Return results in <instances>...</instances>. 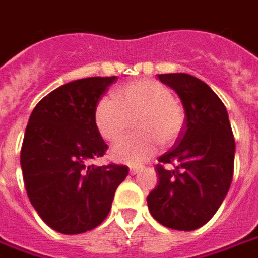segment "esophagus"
<instances>
[{"label": "esophagus", "instance_id": "1", "mask_svg": "<svg viewBox=\"0 0 258 258\" xmlns=\"http://www.w3.org/2000/svg\"><path fill=\"white\" fill-rule=\"evenodd\" d=\"M139 171H141V168H139V166H134V165H131V166H129V172L132 173V175L138 173Z\"/></svg>", "mask_w": 258, "mask_h": 258}]
</instances>
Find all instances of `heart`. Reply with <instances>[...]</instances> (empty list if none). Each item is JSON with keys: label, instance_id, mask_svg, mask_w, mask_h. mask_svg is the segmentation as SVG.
I'll return each instance as SVG.
<instances>
[{"label": "heart", "instance_id": "obj_1", "mask_svg": "<svg viewBox=\"0 0 258 258\" xmlns=\"http://www.w3.org/2000/svg\"><path fill=\"white\" fill-rule=\"evenodd\" d=\"M138 114L135 129L141 134L129 136L112 148V158L138 165L155 154L158 144L168 145L182 132L185 113L172 92L162 83L142 79L120 86L114 97L103 96L94 106V124L100 136L114 142L129 127V119Z\"/></svg>", "mask_w": 258, "mask_h": 258}]
</instances>
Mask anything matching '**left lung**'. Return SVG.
<instances>
[{
	"label": "left lung",
	"mask_w": 258,
	"mask_h": 258,
	"mask_svg": "<svg viewBox=\"0 0 258 258\" xmlns=\"http://www.w3.org/2000/svg\"><path fill=\"white\" fill-rule=\"evenodd\" d=\"M159 80L179 96L186 119L178 142L158 159L159 181L148 208L165 227L192 231L213 218L230 189L235 141L227 109L210 86L186 73Z\"/></svg>",
	"instance_id": "1"
}]
</instances>
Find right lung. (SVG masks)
Returning a JSON list of instances; mask_svg holds the SVG:
<instances>
[{
	"label": "right lung",
	"instance_id": "right-lung-1",
	"mask_svg": "<svg viewBox=\"0 0 258 258\" xmlns=\"http://www.w3.org/2000/svg\"><path fill=\"white\" fill-rule=\"evenodd\" d=\"M117 77H87L57 87L34 107L21 148L27 195L48 227L80 234L103 223L124 165L96 166L104 144L94 124V106Z\"/></svg>",
	"mask_w": 258,
	"mask_h": 258
}]
</instances>
